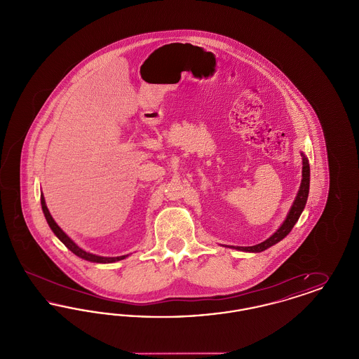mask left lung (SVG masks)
<instances>
[{
  "label": "left lung",
  "instance_id": "obj_1",
  "mask_svg": "<svg viewBox=\"0 0 359 359\" xmlns=\"http://www.w3.org/2000/svg\"><path fill=\"white\" fill-rule=\"evenodd\" d=\"M302 158H303V170H302V183L297 191V195L293 201V203L290 205V211L287 214V218L284 219V222L281 223V226L274 231L273 234L268 239H265L264 242L255 245V246H229L233 249H237L241 252H248V253H259L266 250L268 248L273 246L277 242H280L281 239L285 238L290 233V230L293 229L294 223L299 221L306 203H307L308 192H309V163L306 154L302 152Z\"/></svg>",
  "mask_w": 359,
  "mask_h": 359
}]
</instances>
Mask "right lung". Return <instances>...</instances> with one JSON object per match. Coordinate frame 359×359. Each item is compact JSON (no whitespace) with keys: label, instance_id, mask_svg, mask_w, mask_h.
Returning <instances> with one entry per match:
<instances>
[{"label":"right lung","instance_id":"obj_1","mask_svg":"<svg viewBox=\"0 0 359 359\" xmlns=\"http://www.w3.org/2000/svg\"><path fill=\"white\" fill-rule=\"evenodd\" d=\"M40 201H41V208H43L44 217H46V219H47L48 226L51 227L53 234H55L57 238L60 239V241L66 245V248L69 249L75 256H78L79 258H83L86 261H90V262H98V264H111V262H117V261H121V259H123V258L129 257V255L118 257H102L97 256V255H93V253L86 252V250H83L82 248H79V246H78L72 239L69 238V236H67V234H66V233H65V231L57 226V223L55 222V219L52 218V215L50 214L48 207L46 205V199H44V195H43V194H41V196H40Z\"/></svg>","mask_w":359,"mask_h":359}]
</instances>
